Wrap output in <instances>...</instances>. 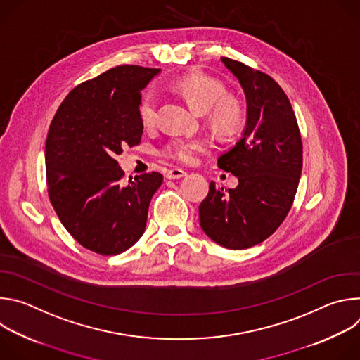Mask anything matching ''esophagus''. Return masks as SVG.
<instances>
[{"label": "esophagus", "instance_id": "34e87169", "mask_svg": "<svg viewBox=\"0 0 360 360\" xmlns=\"http://www.w3.org/2000/svg\"><path fill=\"white\" fill-rule=\"evenodd\" d=\"M185 175H186V172L184 169H181V168H172V169H169L167 172V178L168 179H178V178H182Z\"/></svg>", "mask_w": 360, "mask_h": 360}]
</instances>
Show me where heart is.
<instances>
[{"label":"heart","instance_id":"1","mask_svg":"<svg viewBox=\"0 0 360 360\" xmlns=\"http://www.w3.org/2000/svg\"><path fill=\"white\" fill-rule=\"evenodd\" d=\"M172 92L184 96L198 112H207L210 124L222 135H232L243 124V108L240 102L228 96L226 86L205 74L192 72L182 75L169 84ZM138 117L145 128H152L158 120L157 94L148 91L142 95L138 105ZM208 139L174 138L162 145L160 153L179 164H192L200 152L207 150Z\"/></svg>","mask_w":360,"mask_h":360}]
</instances>
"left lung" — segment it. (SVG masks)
<instances>
[{
  "instance_id": "left-lung-1",
  "label": "left lung",
  "mask_w": 360,
  "mask_h": 360,
  "mask_svg": "<svg viewBox=\"0 0 360 360\" xmlns=\"http://www.w3.org/2000/svg\"><path fill=\"white\" fill-rule=\"evenodd\" d=\"M248 101L242 138L218 160L238 178L235 189L211 182L199 205L203 232L228 249H246L268 239L285 221L302 172V136L283 89L268 74L222 57Z\"/></svg>"
}]
</instances>
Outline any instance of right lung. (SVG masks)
<instances>
[{
  "instance_id": "obj_1",
  "label": "right lung",
  "mask_w": 360,
  "mask_h": 360,
  "mask_svg": "<svg viewBox=\"0 0 360 360\" xmlns=\"http://www.w3.org/2000/svg\"><path fill=\"white\" fill-rule=\"evenodd\" d=\"M158 68L120 65L77 85L51 121L45 142L48 196L65 229L98 255H118L143 233L160 172L122 181L115 160L141 143V91Z\"/></svg>"
}]
</instances>
